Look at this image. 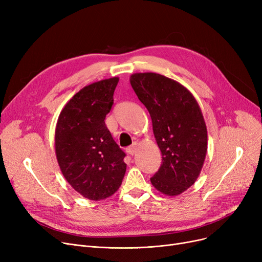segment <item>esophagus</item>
Masks as SVG:
<instances>
[{
  "instance_id": "34e87169",
  "label": "esophagus",
  "mask_w": 262,
  "mask_h": 262,
  "mask_svg": "<svg viewBox=\"0 0 262 262\" xmlns=\"http://www.w3.org/2000/svg\"><path fill=\"white\" fill-rule=\"evenodd\" d=\"M137 149H138V145H137V143H134L132 146H129L128 148H126V152L129 154V155H135Z\"/></svg>"
}]
</instances>
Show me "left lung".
I'll return each mask as SVG.
<instances>
[{"instance_id":"1","label":"left lung","mask_w":262,"mask_h":262,"mask_svg":"<svg viewBox=\"0 0 262 262\" xmlns=\"http://www.w3.org/2000/svg\"><path fill=\"white\" fill-rule=\"evenodd\" d=\"M130 85L148 110L162 163L150 183L176 196L193 185L207 154V127L195 98L180 82L161 74L134 73Z\"/></svg>"}]
</instances>
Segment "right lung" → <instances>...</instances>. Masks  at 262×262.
Listing matches in <instances>:
<instances>
[{"mask_svg": "<svg viewBox=\"0 0 262 262\" xmlns=\"http://www.w3.org/2000/svg\"><path fill=\"white\" fill-rule=\"evenodd\" d=\"M119 77L95 81L72 96L55 129V153L66 181L91 201L115 194L125 175V153L105 125Z\"/></svg>", "mask_w": 262, "mask_h": 262, "instance_id": "obj_1", "label": "right lung"}]
</instances>
